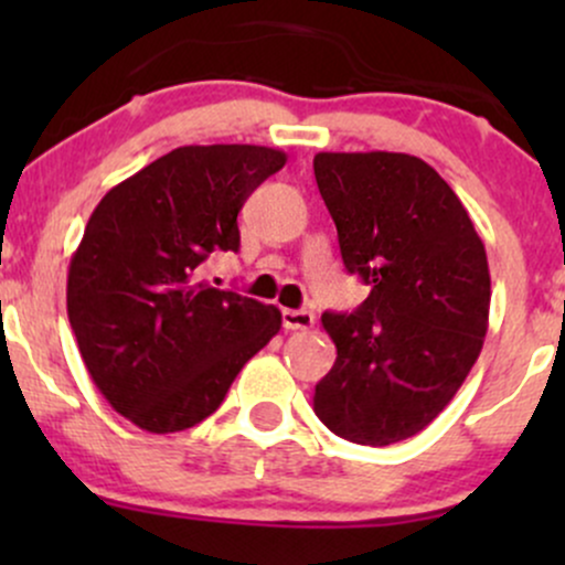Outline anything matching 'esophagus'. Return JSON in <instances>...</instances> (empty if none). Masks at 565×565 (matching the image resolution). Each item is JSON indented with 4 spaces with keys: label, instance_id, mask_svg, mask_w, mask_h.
Returning <instances> with one entry per match:
<instances>
[{
    "label": "esophagus",
    "instance_id": "obj_1",
    "mask_svg": "<svg viewBox=\"0 0 565 565\" xmlns=\"http://www.w3.org/2000/svg\"><path fill=\"white\" fill-rule=\"evenodd\" d=\"M281 323L284 329H310L316 323V316L310 310H295V308H284L281 310Z\"/></svg>",
    "mask_w": 565,
    "mask_h": 565
}]
</instances>
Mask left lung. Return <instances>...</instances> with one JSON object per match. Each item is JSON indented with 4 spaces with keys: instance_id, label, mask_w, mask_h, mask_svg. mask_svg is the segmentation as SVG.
Here are the masks:
<instances>
[{
    "instance_id": "obj_1",
    "label": "left lung",
    "mask_w": 565,
    "mask_h": 565,
    "mask_svg": "<svg viewBox=\"0 0 565 565\" xmlns=\"http://www.w3.org/2000/svg\"><path fill=\"white\" fill-rule=\"evenodd\" d=\"M316 183L342 263L372 287L353 313H323L337 345L313 412L334 436L387 446L444 412L489 329L491 278L457 193L408 153H316Z\"/></svg>"
}]
</instances>
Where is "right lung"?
<instances>
[{"mask_svg": "<svg viewBox=\"0 0 565 565\" xmlns=\"http://www.w3.org/2000/svg\"><path fill=\"white\" fill-rule=\"evenodd\" d=\"M287 164L265 146H183L95 206L71 257L66 305L97 391L148 433L199 425L281 329V313L201 281L238 252V212Z\"/></svg>", "mask_w": 565, "mask_h": 565, "instance_id": "right-lung-1", "label": "right lung"}]
</instances>
